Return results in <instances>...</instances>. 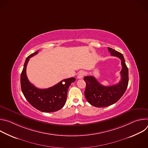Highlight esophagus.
Here are the masks:
<instances>
[{
  "label": "esophagus",
  "mask_w": 148,
  "mask_h": 148,
  "mask_svg": "<svg viewBox=\"0 0 148 148\" xmlns=\"http://www.w3.org/2000/svg\"><path fill=\"white\" fill-rule=\"evenodd\" d=\"M84 75H85V73H84V71H80L78 74V76H77V78L78 79H81L84 77Z\"/></svg>",
  "instance_id": "34e87169"
}]
</instances>
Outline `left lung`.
<instances>
[{
  "label": "left lung",
  "instance_id": "obj_1",
  "mask_svg": "<svg viewBox=\"0 0 148 148\" xmlns=\"http://www.w3.org/2000/svg\"><path fill=\"white\" fill-rule=\"evenodd\" d=\"M108 49L111 56L117 57L121 60V79L115 85L104 86L93 76H86L84 78L86 82L84 95L87 101L96 107H106L116 102L125 93L128 84V69L123 55L111 48L108 47Z\"/></svg>",
  "mask_w": 148,
  "mask_h": 148
}]
</instances>
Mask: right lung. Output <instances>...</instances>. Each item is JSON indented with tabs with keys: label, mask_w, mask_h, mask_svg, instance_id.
Segmentation results:
<instances>
[{
	"label": "right lung",
	"mask_w": 148,
	"mask_h": 148,
	"mask_svg": "<svg viewBox=\"0 0 148 148\" xmlns=\"http://www.w3.org/2000/svg\"><path fill=\"white\" fill-rule=\"evenodd\" d=\"M38 51L31 54L26 59L20 76L21 88L27 101L34 108L43 112H56L64 106L69 88L75 81V78L71 77L63 79L56 85L46 89L36 87L27 78L26 67L29 59L36 55Z\"/></svg>",
	"instance_id": "1"
}]
</instances>
